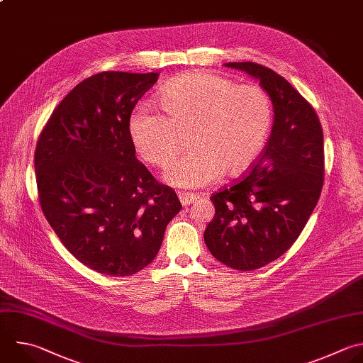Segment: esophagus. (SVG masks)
Returning a JSON list of instances; mask_svg holds the SVG:
<instances>
[{"instance_id": "34e87169", "label": "esophagus", "mask_w": 363, "mask_h": 363, "mask_svg": "<svg viewBox=\"0 0 363 363\" xmlns=\"http://www.w3.org/2000/svg\"><path fill=\"white\" fill-rule=\"evenodd\" d=\"M178 196H179V201H181V203H182L184 206H188V205L196 202L198 198H199L198 195H195V194H188V192H179Z\"/></svg>"}]
</instances>
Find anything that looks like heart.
Returning a JSON list of instances; mask_svg holds the SVG:
<instances>
[{
  "instance_id": "1",
  "label": "heart",
  "mask_w": 363,
  "mask_h": 363,
  "mask_svg": "<svg viewBox=\"0 0 363 363\" xmlns=\"http://www.w3.org/2000/svg\"><path fill=\"white\" fill-rule=\"evenodd\" d=\"M160 112L138 105L130 118V137L138 154L155 167L168 165L191 131V150L165 172L169 185L196 189L220 174L247 172L271 133L274 106L261 86H239L213 74H186L167 84Z\"/></svg>"
}]
</instances>
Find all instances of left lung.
I'll list each match as a JSON object with an SVG mask.
<instances>
[{
	"instance_id": "obj_1",
	"label": "left lung",
	"mask_w": 363,
	"mask_h": 363,
	"mask_svg": "<svg viewBox=\"0 0 363 363\" xmlns=\"http://www.w3.org/2000/svg\"><path fill=\"white\" fill-rule=\"evenodd\" d=\"M225 67L259 81L272 99L274 127L250 174L211 196L215 216L203 239L219 262L252 271L285 254L313 212L323 185V131L312 105L271 68Z\"/></svg>"
}]
</instances>
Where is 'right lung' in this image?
<instances>
[{
  "label": "right lung",
  "mask_w": 363,
  "mask_h": 363,
  "mask_svg": "<svg viewBox=\"0 0 363 363\" xmlns=\"http://www.w3.org/2000/svg\"><path fill=\"white\" fill-rule=\"evenodd\" d=\"M158 72L104 71L54 109L37 143L41 209L64 247L104 275L130 277L157 257L182 205L135 157L130 118Z\"/></svg>",
  "instance_id": "right-lung-1"
}]
</instances>
